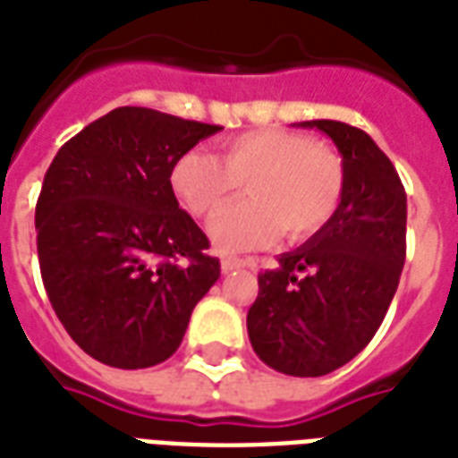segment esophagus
Returning a JSON list of instances; mask_svg holds the SVG:
<instances>
[{
    "mask_svg": "<svg viewBox=\"0 0 458 458\" xmlns=\"http://www.w3.org/2000/svg\"><path fill=\"white\" fill-rule=\"evenodd\" d=\"M257 267V261L252 257H223L221 259V268L223 271H233V268H254Z\"/></svg>",
    "mask_w": 458,
    "mask_h": 458,
    "instance_id": "1",
    "label": "esophagus"
}]
</instances>
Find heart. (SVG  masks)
I'll return each mask as SVG.
<instances>
[{
    "mask_svg": "<svg viewBox=\"0 0 458 458\" xmlns=\"http://www.w3.org/2000/svg\"><path fill=\"white\" fill-rule=\"evenodd\" d=\"M250 199L230 206L211 225L223 252L271 242L281 230L305 240L334 218L344 199V163L329 146L291 129H254L223 141L221 158L190 151L177 158L170 184L199 218H214L240 191Z\"/></svg>",
    "mask_w": 458,
    "mask_h": 458,
    "instance_id": "1",
    "label": "heart"
}]
</instances>
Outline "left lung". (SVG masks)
Here are the masks:
<instances>
[{"label":"left lung","mask_w":458,"mask_h":458,"mask_svg":"<svg viewBox=\"0 0 458 458\" xmlns=\"http://www.w3.org/2000/svg\"><path fill=\"white\" fill-rule=\"evenodd\" d=\"M300 127L319 129L336 144L344 199L322 230L261 271L247 334L268 368L322 377L360 353L392 305L406 261V190L362 129L336 120Z\"/></svg>","instance_id":"8db88e82"}]
</instances>
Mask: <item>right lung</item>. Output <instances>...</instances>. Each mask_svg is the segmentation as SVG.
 Returning <instances> with one entry per match:
<instances>
[{
	"instance_id": "right-lung-1",
	"label": "right lung",
	"mask_w": 458,
	"mask_h": 458,
	"mask_svg": "<svg viewBox=\"0 0 458 458\" xmlns=\"http://www.w3.org/2000/svg\"><path fill=\"white\" fill-rule=\"evenodd\" d=\"M218 129L117 107L69 139L45 173L35 206L45 291L66 334L103 365L167 360L221 276L170 184L177 158Z\"/></svg>"
}]
</instances>
